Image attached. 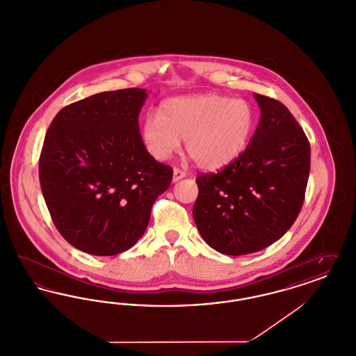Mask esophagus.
I'll return each instance as SVG.
<instances>
[{
    "label": "esophagus",
    "instance_id": "esophagus-1",
    "mask_svg": "<svg viewBox=\"0 0 356 356\" xmlns=\"http://www.w3.org/2000/svg\"><path fill=\"white\" fill-rule=\"evenodd\" d=\"M186 173L184 170H179V168H175L173 170V181H179L180 179L186 177Z\"/></svg>",
    "mask_w": 356,
    "mask_h": 356
}]
</instances>
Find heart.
<instances>
[{
	"instance_id": "obj_1",
	"label": "heart",
	"mask_w": 356,
	"mask_h": 356,
	"mask_svg": "<svg viewBox=\"0 0 356 356\" xmlns=\"http://www.w3.org/2000/svg\"><path fill=\"white\" fill-rule=\"evenodd\" d=\"M256 116L251 104L216 93L173 97L147 115L143 136L157 160H168L186 140L188 154L205 170H219L247 149Z\"/></svg>"
}]
</instances>
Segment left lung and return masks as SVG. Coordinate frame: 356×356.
I'll return each instance as SVG.
<instances>
[{"mask_svg":"<svg viewBox=\"0 0 356 356\" xmlns=\"http://www.w3.org/2000/svg\"><path fill=\"white\" fill-rule=\"evenodd\" d=\"M261 119L247 149L218 173H199L193 219L224 254L257 252L283 236L305 203L311 148L282 102L254 93Z\"/></svg>","mask_w":356,"mask_h":356,"instance_id":"obj_1","label":"left lung"}]
</instances>
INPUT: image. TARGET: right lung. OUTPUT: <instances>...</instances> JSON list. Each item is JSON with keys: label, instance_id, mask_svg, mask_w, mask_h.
Returning <instances> with one entry per match:
<instances>
[{"label": "right lung", "instance_id": "1", "mask_svg": "<svg viewBox=\"0 0 356 356\" xmlns=\"http://www.w3.org/2000/svg\"><path fill=\"white\" fill-rule=\"evenodd\" d=\"M145 89L102 92L64 106L40 154V186L56 228L96 256L121 254L145 232L173 170L152 157L140 135Z\"/></svg>", "mask_w": 356, "mask_h": 356}]
</instances>
